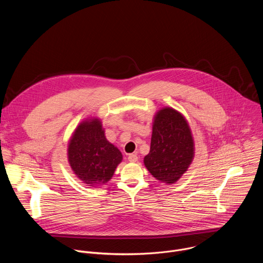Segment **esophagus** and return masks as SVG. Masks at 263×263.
<instances>
[{
    "label": "esophagus",
    "mask_w": 263,
    "mask_h": 263,
    "mask_svg": "<svg viewBox=\"0 0 263 263\" xmlns=\"http://www.w3.org/2000/svg\"><path fill=\"white\" fill-rule=\"evenodd\" d=\"M128 160H129L130 162H136V161L138 160V157H137L136 154H130V155L128 156Z\"/></svg>",
    "instance_id": "1"
}]
</instances>
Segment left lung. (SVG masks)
<instances>
[{
    "label": "left lung",
    "instance_id": "8db88e82",
    "mask_svg": "<svg viewBox=\"0 0 263 263\" xmlns=\"http://www.w3.org/2000/svg\"><path fill=\"white\" fill-rule=\"evenodd\" d=\"M149 153L144 157L146 170L162 183H176L190 167L195 156L191 127L179 111L163 107L153 121Z\"/></svg>",
    "mask_w": 263,
    "mask_h": 263
}]
</instances>
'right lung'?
<instances>
[{
  "label": "right lung",
  "mask_w": 263,
  "mask_h": 263,
  "mask_svg": "<svg viewBox=\"0 0 263 263\" xmlns=\"http://www.w3.org/2000/svg\"><path fill=\"white\" fill-rule=\"evenodd\" d=\"M67 160L73 174L87 186L106 184L123 160L120 149L110 143L98 118L82 121L67 145Z\"/></svg>",
  "instance_id": "obj_1"
}]
</instances>
